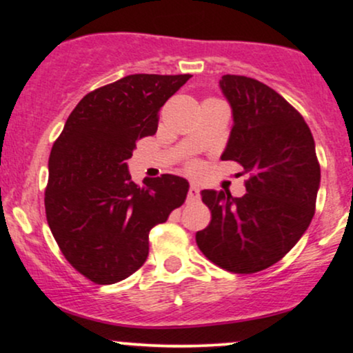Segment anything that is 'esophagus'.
Instances as JSON below:
<instances>
[{"label":"esophagus","mask_w":353,"mask_h":353,"mask_svg":"<svg viewBox=\"0 0 353 353\" xmlns=\"http://www.w3.org/2000/svg\"><path fill=\"white\" fill-rule=\"evenodd\" d=\"M199 199H201L199 185H197V184H190L189 192H188V201L189 202H196V201H199Z\"/></svg>","instance_id":"34e87169"}]
</instances>
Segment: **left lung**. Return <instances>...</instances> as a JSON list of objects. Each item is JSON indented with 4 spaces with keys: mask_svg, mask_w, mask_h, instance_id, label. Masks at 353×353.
<instances>
[{
    "mask_svg": "<svg viewBox=\"0 0 353 353\" xmlns=\"http://www.w3.org/2000/svg\"><path fill=\"white\" fill-rule=\"evenodd\" d=\"M232 108L234 125L222 161L247 174V192L202 190L210 222L196 234L201 252L234 274L274 265L297 244L315 212L320 165L301 112L279 92L247 76L219 81Z\"/></svg>",
    "mask_w": 353,
    "mask_h": 353,
    "instance_id": "1",
    "label": "left lung"
}]
</instances>
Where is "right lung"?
<instances>
[{"mask_svg": "<svg viewBox=\"0 0 353 353\" xmlns=\"http://www.w3.org/2000/svg\"><path fill=\"white\" fill-rule=\"evenodd\" d=\"M190 74H131L88 92L50 156L44 208L66 261L91 282L116 283L149 254V230L184 204L189 182L163 174L137 185L125 161L156 134L159 109Z\"/></svg>", "mask_w": 353, "mask_h": 353, "instance_id": "1", "label": "right lung"}]
</instances>
